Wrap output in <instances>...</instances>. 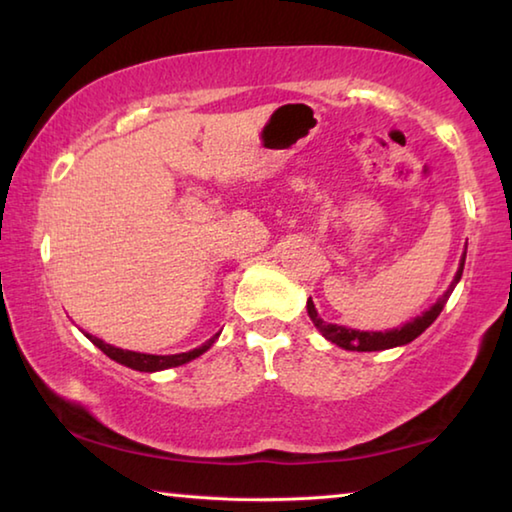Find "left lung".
I'll return each instance as SVG.
<instances>
[{"instance_id":"obj_1","label":"left lung","mask_w":512,"mask_h":512,"mask_svg":"<svg viewBox=\"0 0 512 512\" xmlns=\"http://www.w3.org/2000/svg\"><path fill=\"white\" fill-rule=\"evenodd\" d=\"M463 266H465V253L461 257V264H458V271L454 275L452 284H449V289L436 300V305H431L427 311H424L422 316L409 320V323H406V325L395 327V329H386V332H359V329H350V327H343V325L325 323V320L318 316V311L314 307V302H311V298L307 300V314H309L311 320H314V325L318 327V332L323 334L327 341L336 343L343 350L377 352V350L397 348V345H406V343H411L413 339H418V336L424 332V329H427L433 323V320L440 316V311H443V307L447 305V300H449V296H452V291H454V287L458 284V280H461Z\"/></svg>"}]
</instances>
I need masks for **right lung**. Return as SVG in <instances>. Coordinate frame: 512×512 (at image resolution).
Returning <instances> with one entry per match:
<instances>
[{
    "mask_svg": "<svg viewBox=\"0 0 512 512\" xmlns=\"http://www.w3.org/2000/svg\"><path fill=\"white\" fill-rule=\"evenodd\" d=\"M88 339L97 345V348L108 354V357L112 361L121 363V366L126 368H133V370H140V372H158V370H167V368H176V366H183V363L192 361L196 357H201L203 352H207L212 348V343L219 339V334H214L210 341H205L201 348L196 350H189V352H180V354H144V352H131V350H121V348H115V345L110 343H103L101 339H97V336L92 334H85Z\"/></svg>",
    "mask_w": 512,
    "mask_h": 512,
    "instance_id": "right-lung-1",
    "label": "right lung"
}]
</instances>
